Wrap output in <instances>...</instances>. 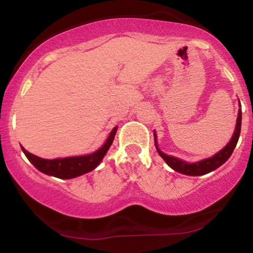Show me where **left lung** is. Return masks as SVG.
I'll return each mask as SVG.
<instances>
[{
	"mask_svg": "<svg viewBox=\"0 0 253 253\" xmlns=\"http://www.w3.org/2000/svg\"><path fill=\"white\" fill-rule=\"evenodd\" d=\"M240 127H242V110L239 109V113H238V119H237V126H236V130H234L233 136H232L231 141L226 145L223 149L217 152L215 156L211 157V158L203 159V161L196 162V163H185V162L181 161V159L175 158L172 156H168L165 153L162 152L161 150L158 149L156 143V134H155V144H156V149L158 151L159 156L167 162V164L169 165L171 169H173L177 172H181L183 175H188V176H201V175H206V173L211 172V171L217 169L219 167L225 163L226 161L231 157L232 152H233L234 147L238 143V139H239L240 135Z\"/></svg>",
	"mask_w": 253,
	"mask_h": 253,
	"instance_id": "obj_1",
	"label": "left lung"
}]
</instances>
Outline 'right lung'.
I'll use <instances>...</instances> for the list:
<instances>
[{
	"label": "right lung",
	"instance_id": "1",
	"mask_svg": "<svg viewBox=\"0 0 253 253\" xmlns=\"http://www.w3.org/2000/svg\"><path fill=\"white\" fill-rule=\"evenodd\" d=\"M117 130L118 127H114V129L110 132L108 139H107L103 146L98 149L96 152L86 156L68 157V158L58 159H43L38 156L32 155L28 151H26L24 147H21V149L24 151L25 156L28 158V161L39 171L46 173V175L58 177V178L69 179L94 170L101 163L104 155H106L110 145H112L113 140H114Z\"/></svg>",
	"mask_w": 253,
	"mask_h": 253
}]
</instances>
